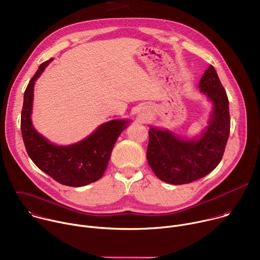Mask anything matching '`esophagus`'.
<instances>
[{
  "instance_id": "obj_1",
  "label": "esophagus",
  "mask_w": 260,
  "mask_h": 260,
  "mask_svg": "<svg viewBox=\"0 0 260 260\" xmlns=\"http://www.w3.org/2000/svg\"><path fill=\"white\" fill-rule=\"evenodd\" d=\"M141 115H142V116H146V115H145V113H142Z\"/></svg>"
}]
</instances>
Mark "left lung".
<instances>
[{
	"mask_svg": "<svg viewBox=\"0 0 260 260\" xmlns=\"http://www.w3.org/2000/svg\"><path fill=\"white\" fill-rule=\"evenodd\" d=\"M200 90L212 103L208 125L194 138L178 136L168 128L150 126L147 160L164 182L187 184L211 173L221 161L230 136V104L215 68L205 71Z\"/></svg>",
	"mask_w": 260,
	"mask_h": 260,
	"instance_id": "obj_1",
	"label": "left lung"
}]
</instances>
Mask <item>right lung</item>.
Returning <instances> with one entry per match:
<instances>
[{
	"label": "right lung",
	"mask_w": 260,
	"mask_h": 260,
	"mask_svg": "<svg viewBox=\"0 0 260 260\" xmlns=\"http://www.w3.org/2000/svg\"><path fill=\"white\" fill-rule=\"evenodd\" d=\"M52 60L40 64L24 91L20 120L22 139L28 156L42 172L67 186H85L102 178L118 137L132 120L113 119L102 123L89 136L74 144L51 143L34 127L31 113L36 80Z\"/></svg>",
	"instance_id": "add662e5"
}]
</instances>
